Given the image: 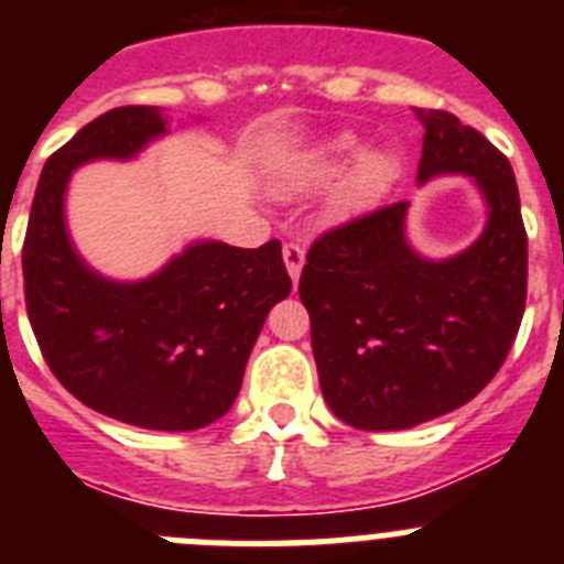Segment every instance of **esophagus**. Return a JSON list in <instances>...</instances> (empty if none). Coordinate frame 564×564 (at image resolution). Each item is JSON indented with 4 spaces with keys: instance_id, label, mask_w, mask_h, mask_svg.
I'll return each instance as SVG.
<instances>
[{
    "instance_id": "esophagus-1",
    "label": "esophagus",
    "mask_w": 564,
    "mask_h": 564,
    "mask_svg": "<svg viewBox=\"0 0 564 564\" xmlns=\"http://www.w3.org/2000/svg\"><path fill=\"white\" fill-rule=\"evenodd\" d=\"M282 257H285L288 273H291L293 282H299V273H302V265H305V248L299 246V242H285L282 246Z\"/></svg>"
}]
</instances>
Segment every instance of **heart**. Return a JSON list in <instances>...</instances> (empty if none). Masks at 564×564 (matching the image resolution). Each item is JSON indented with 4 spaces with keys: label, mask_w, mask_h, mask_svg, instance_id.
I'll return each instance as SVG.
<instances>
[{
    "label": "heart",
    "mask_w": 564,
    "mask_h": 564,
    "mask_svg": "<svg viewBox=\"0 0 564 564\" xmlns=\"http://www.w3.org/2000/svg\"><path fill=\"white\" fill-rule=\"evenodd\" d=\"M361 147L364 143L352 132L333 134L330 141L291 163L279 186L282 192H307V188L327 186L344 173L345 177L336 183L330 194V212L336 217H352L370 208L395 177V161L383 152L364 154L356 167L347 170L346 166L361 154Z\"/></svg>",
    "instance_id": "obj_1"
}]
</instances>
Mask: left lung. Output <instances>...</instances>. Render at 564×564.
I'll return each instance as SVG.
<instances>
[{
    "label": "left lung",
    "instance_id": "1",
    "mask_svg": "<svg viewBox=\"0 0 564 564\" xmlns=\"http://www.w3.org/2000/svg\"><path fill=\"white\" fill-rule=\"evenodd\" d=\"M417 181L471 174L488 226L468 251L421 259L403 237L406 203L318 234L299 276L313 358L333 415L356 430H406L457 410L506 361L528 293V234L506 154L443 109H417Z\"/></svg>",
    "mask_w": 564,
    "mask_h": 564
}]
</instances>
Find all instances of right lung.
<instances>
[{"label": "right lung", "instance_id": "obj_1", "mask_svg": "<svg viewBox=\"0 0 564 564\" xmlns=\"http://www.w3.org/2000/svg\"><path fill=\"white\" fill-rule=\"evenodd\" d=\"M163 132L152 107H115L50 154L22 246L39 350L89 410L141 430H200L231 410L265 316L291 293L282 242H200L161 273L118 285L89 271L64 231L69 172L132 158Z\"/></svg>", "mask_w": 564, "mask_h": 564}]
</instances>
